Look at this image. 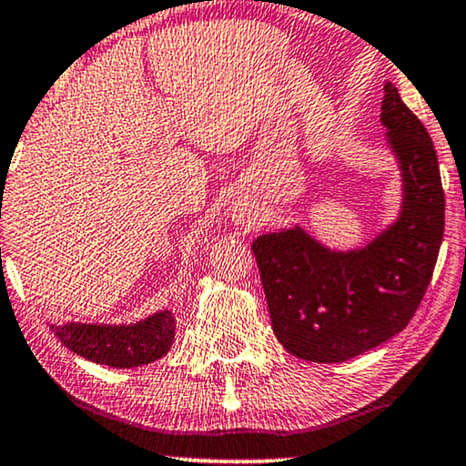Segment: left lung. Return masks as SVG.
Wrapping results in <instances>:
<instances>
[{
  "instance_id": "obj_1",
  "label": "left lung",
  "mask_w": 466,
  "mask_h": 466,
  "mask_svg": "<svg viewBox=\"0 0 466 466\" xmlns=\"http://www.w3.org/2000/svg\"><path fill=\"white\" fill-rule=\"evenodd\" d=\"M384 91L380 123L400 174L394 220L350 250L329 248L301 225L252 241L273 333L303 360L343 362L400 333L435 269L445 222L437 152L399 88Z\"/></svg>"
}]
</instances>
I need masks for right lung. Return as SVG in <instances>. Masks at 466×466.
I'll use <instances>...</instances> for the list:
<instances>
[{
	"label": "right lung",
	"instance_id": "1",
	"mask_svg": "<svg viewBox=\"0 0 466 466\" xmlns=\"http://www.w3.org/2000/svg\"><path fill=\"white\" fill-rule=\"evenodd\" d=\"M59 341L82 359L114 369H131L155 362L169 352L176 337L171 309H158L136 322L48 324Z\"/></svg>",
	"mask_w": 466,
	"mask_h": 466
}]
</instances>
